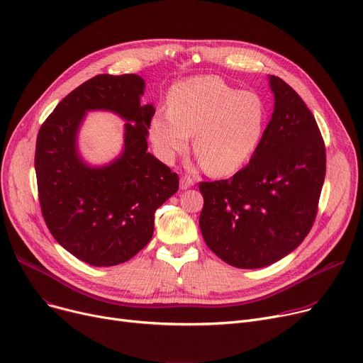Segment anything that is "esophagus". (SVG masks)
<instances>
[{
  "instance_id": "1",
  "label": "esophagus",
  "mask_w": 363,
  "mask_h": 363,
  "mask_svg": "<svg viewBox=\"0 0 363 363\" xmlns=\"http://www.w3.org/2000/svg\"><path fill=\"white\" fill-rule=\"evenodd\" d=\"M193 185H194V179L191 177H188V175L181 177V189H186Z\"/></svg>"
}]
</instances>
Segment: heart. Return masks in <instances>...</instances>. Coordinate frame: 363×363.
I'll use <instances>...</instances> for the list:
<instances>
[{
	"instance_id": "heart-1",
	"label": "heart",
	"mask_w": 363,
	"mask_h": 363,
	"mask_svg": "<svg viewBox=\"0 0 363 363\" xmlns=\"http://www.w3.org/2000/svg\"><path fill=\"white\" fill-rule=\"evenodd\" d=\"M266 107L256 92L237 91L216 76H197L170 91L169 107L150 123V138L157 156L172 162L184 155L196 133L194 151L212 175H230L257 147Z\"/></svg>"
}]
</instances>
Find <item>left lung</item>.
Listing matches in <instances>:
<instances>
[{
	"label": "left lung",
	"mask_w": 363,
	"mask_h": 363,
	"mask_svg": "<svg viewBox=\"0 0 363 363\" xmlns=\"http://www.w3.org/2000/svg\"><path fill=\"white\" fill-rule=\"evenodd\" d=\"M275 108L253 156L230 179L200 182L203 238L241 269L291 253L312 230L327 170L325 143L309 107L271 76Z\"/></svg>",
	"instance_id": "1"
}]
</instances>
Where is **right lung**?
Segmentation results:
<instances>
[{
  "mask_svg": "<svg viewBox=\"0 0 363 363\" xmlns=\"http://www.w3.org/2000/svg\"><path fill=\"white\" fill-rule=\"evenodd\" d=\"M138 74H97L57 104L36 138L35 172L41 212L55 241L92 266L129 260L148 244L157 208L179 177L147 151L155 107L140 103ZM111 109L128 121L124 155L88 168L75 152V132L88 109Z\"/></svg>",
  "mask_w": 363,
  "mask_h": 363,
  "instance_id": "1",
  "label": "right lung"
}]
</instances>
